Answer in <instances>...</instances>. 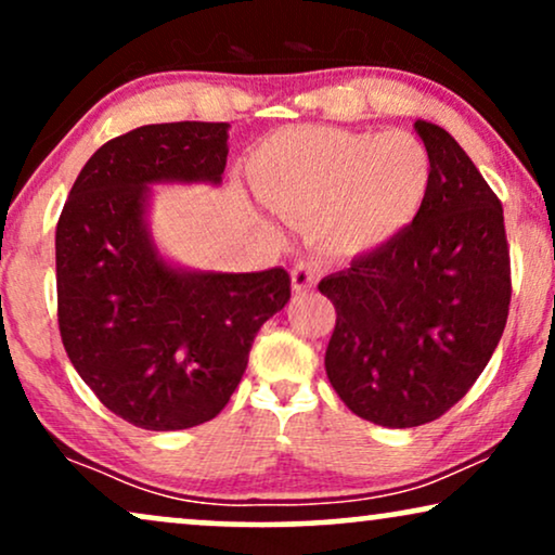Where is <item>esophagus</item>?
Segmentation results:
<instances>
[{
  "label": "esophagus",
  "mask_w": 555,
  "mask_h": 555,
  "mask_svg": "<svg viewBox=\"0 0 555 555\" xmlns=\"http://www.w3.org/2000/svg\"><path fill=\"white\" fill-rule=\"evenodd\" d=\"M320 273H322V266H320V261H314V258H305V261L294 263V269H292L294 292L312 289V286L318 284Z\"/></svg>",
  "instance_id": "esophagus-1"
}]
</instances>
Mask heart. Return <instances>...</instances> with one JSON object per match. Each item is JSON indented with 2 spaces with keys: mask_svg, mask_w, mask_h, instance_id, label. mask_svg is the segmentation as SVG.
Instances as JSON below:
<instances>
[{
  "mask_svg": "<svg viewBox=\"0 0 555 555\" xmlns=\"http://www.w3.org/2000/svg\"><path fill=\"white\" fill-rule=\"evenodd\" d=\"M245 173L263 207L310 222L312 241L325 254L359 256L415 220L433 164L410 132L305 125L263 140Z\"/></svg>",
  "mask_w": 555,
  "mask_h": 555,
  "instance_id": "1",
  "label": "heart"
}]
</instances>
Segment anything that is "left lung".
Instances as JSON below:
<instances>
[{
  "instance_id": "1",
  "label": "left lung",
  "mask_w": 555,
  "mask_h": 555,
  "mask_svg": "<svg viewBox=\"0 0 555 555\" xmlns=\"http://www.w3.org/2000/svg\"><path fill=\"white\" fill-rule=\"evenodd\" d=\"M415 130L433 179L412 225L318 286L338 314L330 384L384 427L433 423L474 387L512 297L500 199L443 128L417 120Z\"/></svg>"
}]
</instances>
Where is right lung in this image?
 Here are the masks:
<instances>
[{
	"label": "right lung",
	"mask_w": 555,
	"mask_h": 555,
	"mask_svg": "<svg viewBox=\"0 0 555 555\" xmlns=\"http://www.w3.org/2000/svg\"><path fill=\"white\" fill-rule=\"evenodd\" d=\"M228 122L143 125L76 177L55 228L59 330L96 399L143 430H186L230 402L256 333L292 297L284 269L184 271L151 241V184H220Z\"/></svg>",
	"instance_id": "right-lung-1"
}]
</instances>
